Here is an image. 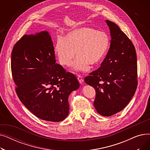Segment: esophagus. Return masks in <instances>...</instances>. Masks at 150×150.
<instances>
[{
    "label": "esophagus",
    "instance_id": "34e87169",
    "mask_svg": "<svg viewBox=\"0 0 150 150\" xmlns=\"http://www.w3.org/2000/svg\"><path fill=\"white\" fill-rule=\"evenodd\" d=\"M77 79L78 80V81L80 82V83L82 84L83 82V77L80 75H77Z\"/></svg>",
    "mask_w": 150,
    "mask_h": 150
}]
</instances>
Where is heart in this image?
Segmentation results:
<instances>
[{"label":"heart","mask_w":150,"mask_h":150,"mask_svg":"<svg viewBox=\"0 0 150 150\" xmlns=\"http://www.w3.org/2000/svg\"><path fill=\"white\" fill-rule=\"evenodd\" d=\"M110 44L109 37L105 31L92 27H81L69 31L64 38L58 36L54 53L59 64L70 66L77 57L73 68L86 71L97 65L105 56Z\"/></svg>","instance_id":"1"}]
</instances>
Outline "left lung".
Returning a JSON list of instances; mask_svg holds the SVG:
<instances>
[{
  "mask_svg": "<svg viewBox=\"0 0 150 150\" xmlns=\"http://www.w3.org/2000/svg\"><path fill=\"white\" fill-rule=\"evenodd\" d=\"M112 39L101 66L86 76L84 81L96 90L93 102L98 114L111 116L121 111L136 92L137 64L132 41L115 23L106 20Z\"/></svg>",
  "mask_w": 150,
  "mask_h": 150,
  "instance_id": "1",
  "label": "left lung"
}]
</instances>
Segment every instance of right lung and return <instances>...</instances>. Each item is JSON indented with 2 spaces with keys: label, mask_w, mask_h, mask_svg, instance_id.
I'll use <instances>...</instances> for the list:
<instances>
[{
  "label": "right lung",
  "mask_w": 150,
  "mask_h": 150,
  "mask_svg": "<svg viewBox=\"0 0 150 150\" xmlns=\"http://www.w3.org/2000/svg\"><path fill=\"white\" fill-rule=\"evenodd\" d=\"M13 79L21 101L37 117L60 122L69 114L70 93L80 87L76 76L56 63L47 31L23 35L11 53Z\"/></svg>",
  "instance_id": "add662e5"
}]
</instances>
